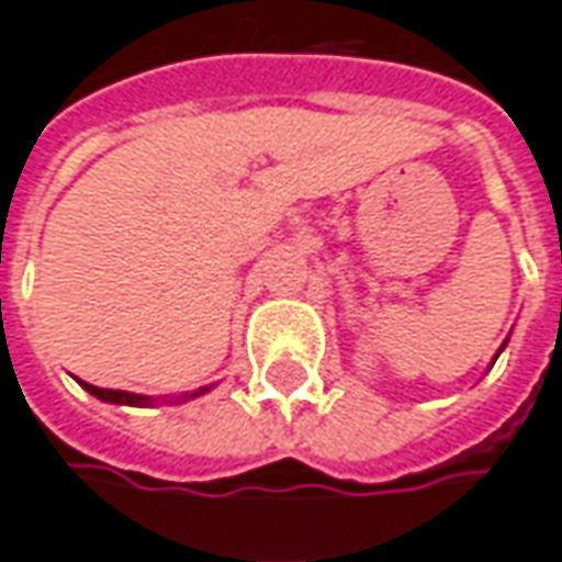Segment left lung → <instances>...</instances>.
<instances>
[{
  "label": "left lung",
  "instance_id": "left-lung-1",
  "mask_svg": "<svg viewBox=\"0 0 562 562\" xmlns=\"http://www.w3.org/2000/svg\"><path fill=\"white\" fill-rule=\"evenodd\" d=\"M504 345H507V341H504ZM504 345H501V348H497V355H501V351H504ZM497 355H494V360H497Z\"/></svg>",
  "mask_w": 562,
  "mask_h": 562
}]
</instances>
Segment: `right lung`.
I'll return each instance as SVG.
<instances>
[{"label":"right lung","instance_id":"1","mask_svg":"<svg viewBox=\"0 0 562 562\" xmlns=\"http://www.w3.org/2000/svg\"><path fill=\"white\" fill-rule=\"evenodd\" d=\"M83 389H87L89 395H95L99 401H105V404H126V407H155V404H183V401H192V397L204 395V392H211L214 385H202V389H195V392H183V395H165V397H151V395H136V392H114V389H99V385H89V382H80Z\"/></svg>","mask_w":562,"mask_h":562}]
</instances>
